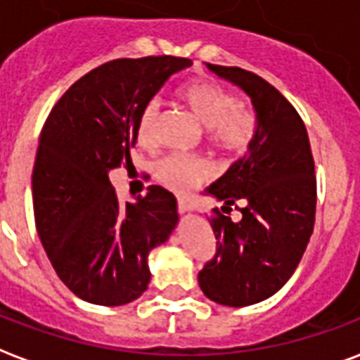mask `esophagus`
<instances>
[{
  "instance_id": "34e87169",
  "label": "esophagus",
  "mask_w": 360,
  "mask_h": 360,
  "mask_svg": "<svg viewBox=\"0 0 360 360\" xmlns=\"http://www.w3.org/2000/svg\"><path fill=\"white\" fill-rule=\"evenodd\" d=\"M191 207L186 199H178V212H188Z\"/></svg>"
}]
</instances>
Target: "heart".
I'll return each mask as SVG.
<instances>
[{"label":"heart","instance_id":"1","mask_svg":"<svg viewBox=\"0 0 360 360\" xmlns=\"http://www.w3.org/2000/svg\"><path fill=\"white\" fill-rule=\"evenodd\" d=\"M178 99L207 128V143L220 155H243L255 143L259 115L253 107L238 103L232 94L212 80H195L178 91ZM161 103L149 99L138 119V140L153 148L159 140ZM155 178L176 193H188L205 182L211 169L203 159L167 155L155 162Z\"/></svg>","mask_w":360,"mask_h":360}]
</instances>
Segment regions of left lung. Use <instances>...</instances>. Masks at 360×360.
Returning a JSON list of instances; mask_svg holds the SVG:
<instances>
[{
	"label": "left lung",
	"instance_id": "obj_1",
	"mask_svg": "<svg viewBox=\"0 0 360 360\" xmlns=\"http://www.w3.org/2000/svg\"><path fill=\"white\" fill-rule=\"evenodd\" d=\"M207 67L251 97L259 134L249 155L207 190L224 201V212L236 205L241 220L214 209L217 253L199 270V288L220 305H255L290 280L313 234V153L305 122L272 84L240 67Z\"/></svg>",
	"mask_w": 360,
	"mask_h": 360
}]
</instances>
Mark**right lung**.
<instances>
[{
	"label": "right lung",
	"mask_w": 360,
	"mask_h": 360,
	"mask_svg": "<svg viewBox=\"0 0 360 360\" xmlns=\"http://www.w3.org/2000/svg\"><path fill=\"white\" fill-rule=\"evenodd\" d=\"M190 59H115L76 80L41 128L32 170L36 230L61 282L88 303L126 305L148 290L149 251L178 222L161 186L120 203L109 170L132 165L143 105Z\"/></svg>",
	"instance_id": "1"
}]
</instances>
